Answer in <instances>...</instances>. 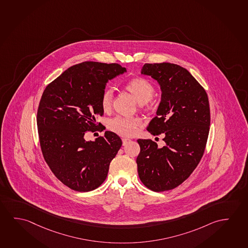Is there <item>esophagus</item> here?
I'll return each instance as SVG.
<instances>
[{
  "label": "esophagus",
  "mask_w": 248,
  "mask_h": 248,
  "mask_svg": "<svg viewBox=\"0 0 248 248\" xmlns=\"http://www.w3.org/2000/svg\"><path fill=\"white\" fill-rule=\"evenodd\" d=\"M130 142V140L128 139H122V145L123 146H126Z\"/></svg>",
  "instance_id": "obj_1"
}]
</instances>
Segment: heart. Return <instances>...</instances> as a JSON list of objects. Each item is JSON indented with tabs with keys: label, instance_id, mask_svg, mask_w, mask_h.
<instances>
[{
	"label": "heart",
	"instance_id": "obj_1",
	"mask_svg": "<svg viewBox=\"0 0 248 248\" xmlns=\"http://www.w3.org/2000/svg\"><path fill=\"white\" fill-rule=\"evenodd\" d=\"M124 91L129 93L144 110L150 108L149 102L154 97L155 88L154 84L147 79L143 78H134L130 79L123 86ZM113 95L110 91H103L101 96V107L103 112H108L112 107ZM141 122L137 118L131 117H115L108 123V127L123 137H132L137 133Z\"/></svg>",
	"mask_w": 248,
	"mask_h": 248
}]
</instances>
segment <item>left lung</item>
Here are the masks:
<instances>
[{
	"label": "left lung",
	"mask_w": 248,
	"mask_h": 248,
	"mask_svg": "<svg viewBox=\"0 0 248 248\" xmlns=\"http://www.w3.org/2000/svg\"><path fill=\"white\" fill-rule=\"evenodd\" d=\"M142 74L156 79L161 102L147 126L153 135L165 134V146L139 139L138 173L148 189H174L190 176L204 154L210 126L208 94L184 67L170 63H145Z\"/></svg>",
	"instance_id": "obj_1"
}]
</instances>
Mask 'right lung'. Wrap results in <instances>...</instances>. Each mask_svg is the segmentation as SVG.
Wrapping results in <instances>:
<instances>
[{
	"mask_svg": "<svg viewBox=\"0 0 248 248\" xmlns=\"http://www.w3.org/2000/svg\"><path fill=\"white\" fill-rule=\"evenodd\" d=\"M126 71L119 63L87 61L70 67L46 87L37 111L45 161L59 181L86 192L105 181L109 165L122 145L106 131L95 141L87 133L102 131L101 96L109 80Z\"/></svg>",
	"mask_w": 248,
	"mask_h": 248,
	"instance_id": "right-lung-1",
	"label": "right lung"
}]
</instances>
